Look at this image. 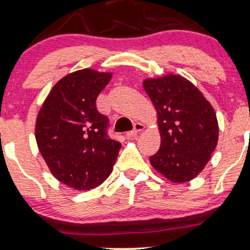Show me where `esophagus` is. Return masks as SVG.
<instances>
[{
	"mask_svg": "<svg viewBox=\"0 0 250 250\" xmlns=\"http://www.w3.org/2000/svg\"><path fill=\"white\" fill-rule=\"evenodd\" d=\"M144 128H145L144 124H141V123H135L134 127H133V131L127 132V134H126V137H127V138L134 137V135H137L138 133H139V132L144 131Z\"/></svg>",
	"mask_w": 250,
	"mask_h": 250,
	"instance_id": "obj_1",
	"label": "esophagus"
}]
</instances>
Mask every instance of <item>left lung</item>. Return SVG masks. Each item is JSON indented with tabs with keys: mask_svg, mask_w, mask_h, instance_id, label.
Wrapping results in <instances>:
<instances>
[{
	"mask_svg": "<svg viewBox=\"0 0 250 250\" xmlns=\"http://www.w3.org/2000/svg\"><path fill=\"white\" fill-rule=\"evenodd\" d=\"M144 88L158 112L161 145L152 166L174 183L193 180L217 147L219 127L213 107L180 75L147 79Z\"/></svg>",
	"mask_w": 250,
	"mask_h": 250,
	"instance_id": "8db88e82",
	"label": "left lung"
}]
</instances>
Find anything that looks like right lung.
I'll use <instances>...</instances> for the list:
<instances>
[{
	"label": "right lung",
	"instance_id": "obj_1",
	"mask_svg": "<svg viewBox=\"0 0 250 250\" xmlns=\"http://www.w3.org/2000/svg\"><path fill=\"white\" fill-rule=\"evenodd\" d=\"M111 73L82 69L52 88L36 123L39 152L53 176L75 190H90L112 171L119 141L109 138V118L98 112L96 100Z\"/></svg>",
	"mask_w": 250,
	"mask_h": 250
}]
</instances>
